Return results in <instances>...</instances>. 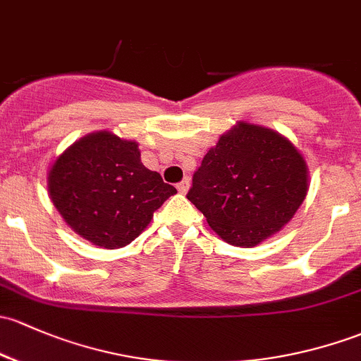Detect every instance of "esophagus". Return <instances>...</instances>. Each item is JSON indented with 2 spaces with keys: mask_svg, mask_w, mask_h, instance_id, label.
<instances>
[{
  "mask_svg": "<svg viewBox=\"0 0 361 361\" xmlns=\"http://www.w3.org/2000/svg\"><path fill=\"white\" fill-rule=\"evenodd\" d=\"M188 187H190V180L188 178H185V180H181L180 183H178V192L180 193H187L188 192Z\"/></svg>",
  "mask_w": 361,
  "mask_h": 361,
  "instance_id": "esophagus-1",
  "label": "esophagus"
}]
</instances>
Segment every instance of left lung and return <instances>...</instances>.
Instances as JSON below:
<instances>
[{"mask_svg":"<svg viewBox=\"0 0 361 361\" xmlns=\"http://www.w3.org/2000/svg\"><path fill=\"white\" fill-rule=\"evenodd\" d=\"M308 188V164L289 138L238 121L204 155L187 199L223 240L254 247L294 218Z\"/></svg>","mask_w":361,"mask_h":361,"instance_id":"8db88e82","label":"left lung"}]
</instances>
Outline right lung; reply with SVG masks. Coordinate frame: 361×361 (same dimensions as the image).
Returning a JSON list of instances; mask_svg holds the SVG:
<instances>
[{
	"label": "right lung",
	"mask_w": 361,
	"mask_h": 361,
	"mask_svg": "<svg viewBox=\"0 0 361 361\" xmlns=\"http://www.w3.org/2000/svg\"><path fill=\"white\" fill-rule=\"evenodd\" d=\"M47 181L63 221L102 249L131 244L176 193L161 174L142 164L138 142L105 130L90 133L63 150Z\"/></svg>",
	"instance_id": "obj_1"
}]
</instances>
